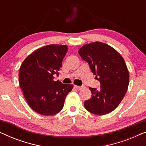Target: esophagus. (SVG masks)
Listing matches in <instances>:
<instances>
[{
    "mask_svg": "<svg viewBox=\"0 0 146 146\" xmlns=\"http://www.w3.org/2000/svg\"><path fill=\"white\" fill-rule=\"evenodd\" d=\"M74 88L76 89V90H81L82 88V86H76V85H74Z\"/></svg>",
    "mask_w": 146,
    "mask_h": 146,
    "instance_id": "1",
    "label": "esophagus"
}]
</instances>
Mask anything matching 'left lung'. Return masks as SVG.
<instances>
[{
	"label": "left lung",
	"instance_id": "1",
	"mask_svg": "<svg viewBox=\"0 0 146 146\" xmlns=\"http://www.w3.org/2000/svg\"><path fill=\"white\" fill-rule=\"evenodd\" d=\"M78 53L89 64L100 90L90 88L92 97L84 102L90 112L104 115L116 108L126 93L129 73L122 56L106 44L95 42L83 46Z\"/></svg>",
	"mask_w": 146,
	"mask_h": 146
}]
</instances>
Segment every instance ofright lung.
<instances>
[{
    "label": "right lung",
    "instance_id": "obj_1",
    "mask_svg": "<svg viewBox=\"0 0 146 146\" xmlns=\"http://www.w3.org/2000/svg\"><path fill=\"white\" fill-rule=\"evenodd\" d=\"M68 51L64 45L46 46L30 54L22 64L19 84L24 96L36 112L52 115L62 109L72 84L54 80L59 75L63 58Z\"/></svg>",
    "mask_w": 146,
    "mask_h": 146
}]
</instances>
